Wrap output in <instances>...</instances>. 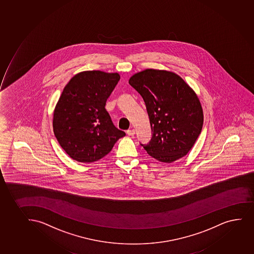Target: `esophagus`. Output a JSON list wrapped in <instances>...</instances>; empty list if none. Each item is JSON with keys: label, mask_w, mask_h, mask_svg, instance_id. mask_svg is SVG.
Wrapping results in <instances>:
<instances>
[{"label": "esophagus", "mask_w": 254, "mask_h": 254, "mask_svg": "<svg viewBox=\"0 0 254 254\" xmlns=\"http://www.w3.org/2000/svg\"><path fill=\"white\" fill-rule=\"evenodd\" d=\"M135 134V131H134V129H128L127 130V134L129 135V136H133L134 134Z\"/></svg>", "instance_id": "obj_1"}]
</instances>
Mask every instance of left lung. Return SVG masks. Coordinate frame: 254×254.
<instances>
[{"mask_svg":"<svg viewBox=\"0 0 254 254\" xmlns=\"http://www.w3.org/2000/svg\"><path fill=\"white\" fill-rule=\"evenodd\" d=\"M128 84L142 96L151 124L152 139L141 146L163 163L185 157L203 125L201 102L192 88L177 73L154 68L134 73Z\"/></svg>","mask_w":254,"mask_h":254,"instance_id":"1","label":"left lung"}]
</instances>
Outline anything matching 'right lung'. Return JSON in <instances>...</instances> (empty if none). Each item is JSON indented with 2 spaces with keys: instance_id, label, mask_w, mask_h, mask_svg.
Listing matches in <instances>:
<instances>
[{
  "instance_id": "add662e5",
  "label": "right lung",
  "mask_w": 254,
  "mask_h": 254,
  "mask_svg": "<svg viewBox=\"0 0 254 254\" xmlns=\"http://www.w3.org/2000/svg\"><path fill=\"white\" fill-rule=\"evenodd\" d=\"M120 79L118 73L83 71L73 76L62 92L53 112V131L73 160H100L126 135L114 126L105 108Z\"/></svg>"
}]
</instances>
